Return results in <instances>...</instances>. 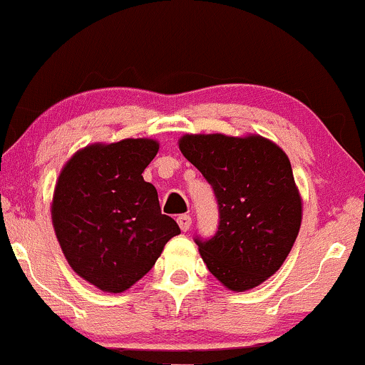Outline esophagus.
Listing matches in <instances>:
<instances>
[{
  "label": "esophagus",
  "instance_id": "34e87169",
  "mask_svg": "<svg viewBox=\"0 0 365 365\" xmlns=\"http://www.w3.org/2000/svg\"><path fill=\"white\" fill-rule=\"evenodd\" d=\"M176 222H178L180 228H182V232H187L192 225V218L189 215H180L178 218H176Z\"/></svg>",
  "mask_w": 365,
  "mask_h": 365
}]
</instances>
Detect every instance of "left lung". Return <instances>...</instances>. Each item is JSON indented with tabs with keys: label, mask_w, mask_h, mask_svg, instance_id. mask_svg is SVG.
Instances as JSON below:
<instances>
[{
	"label": "left lung",
	"mask_w": 365,
	"mask_h": 365,
	"mask_svg": "<svg viewBox=\"0 0 365 365\" xmlns=\"http://www.w3.org/2000/svg\"><path fill=\"white\" fill-rule=\"evenodd\" d=\"M180 150L207 180L218 204V230L194 239L204 263L228 289L259 286L287 258L302 225L289 159L256 135H185Z\"/></svg>",
	"instance_id": "1"
}]
</instances>
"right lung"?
<instances>
[{"instance_id": "1", "label": "right lung", "mask_w": 365, "mask_h": 365, "mask_svg": "<svg viewBox=\"0 0 365 365\" xmlns=\"http://www.w3.org/2000/svg\"><path fill=\"white\" fill-rule=\"evenodd\" d=\"M158 150L147 138L97 143L72 155L58 176L51 220L60 247L79 277L107 293L133 286L180 234L142 176Z\"/></svg>"}]
</instances>
